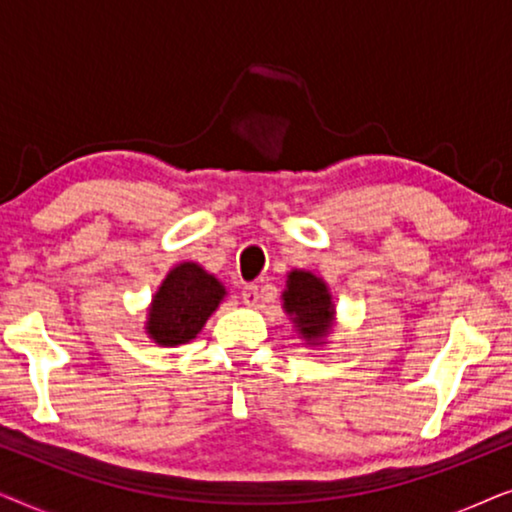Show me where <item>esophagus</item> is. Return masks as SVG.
<instances>
[{"mask_svg":"<svg viewBox=\"0 0 512 512\" xmlns=\"http://www.w3.org/2000/svg\"><path fill=\"white\" fill-rule=\"evenodd\" d=\"M242 300L247 303L249 307H254L258 303V286L256 284H247L242 289Z\"/></svg>","mask_w":512,"mask_h":512,"instance_id":"34e87169","label":"esophagus"}]
</instances>
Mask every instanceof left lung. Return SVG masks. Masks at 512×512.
<instances>
[{"label":"left lung","mask_w":512,"mask_h":512,"mask_svg":"<svg viewBox=\"0 0 512 512\" xmlns=\"http://www.w3.org/2000/svg\"><path fill=\"white\" fill-rule=\"evenodd\" d=\"M289 289L284 291V307L286 312L293 314L300 333L305 340L324 338L331 328L333 307L331 296H328L326 284L312 272L296 270L289 275Z\"/></svg>","instance_id":"1"}]
</instances>
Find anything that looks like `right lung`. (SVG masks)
I'll list each match as a JSON object with an SVG mask.
<instances>
[{
    "instance_id": "right-lung-1",
    "label": "right lung",
    "mask_w": 512,
    "mask_h": 512,
    "mask_svg": "<svg viewBox=\"0 0 512 512\" xmlns=\"http://www.w3.org/2000/svg\"><path fill=\"white\" fill-rule=\"evenodd\" d=\"M226 289L200 265L181 263L174 268L153 298L149 333L158 345H184L193 340L209 319Z\"/></svg>"
}]
</instances>
